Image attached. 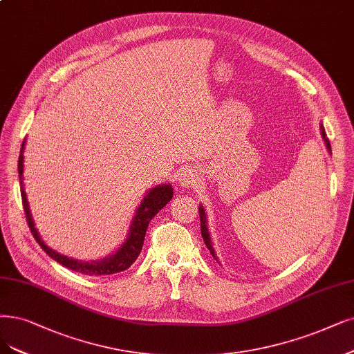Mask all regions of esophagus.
Wrapping results in <instances>:
<instances>
[{
	"label": "esophagus",
	"instance_id": "obj_1",
	"mask_svg": "<svg viewBox=\"0 0 354 354\" xmlns=\"http://www.w3.org/2000/svg\"><path fill=\"white\" fill-rule=\"evenodd\" d=\"M197 182H198V175L192 172V170H189V169L184 170V172H182L179 176V185L182 188H191L197 184Z\"/></svg>",
	"mask_w": 354,
	"mask_h": 354
}]
</instances>
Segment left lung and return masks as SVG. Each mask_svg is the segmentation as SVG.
I'll use <instances>...</instances> for the list:
<instances>
[{
	"mask_svg": "<svg viewBox=\"0 0 354 354\" xmlns=\"http://www.w3.org/2000/svg\"><path fill=\"white\" fill-rule=\"evenodd\" d=\"M319 128H321V136H322V138H324L325 147H326V150H328V153H331V144H330L328 137H326V134H325L324 125L321 124V125H319ZM198 212H200V220H201V236H203V239H204L205 246L208 248V251H210V254L214 257V259H216L217 263H218V258H217L216 251H214V248H213V242H212L210 232H208V226H207V214H205V210H204L203 204H200V207H198Z\"/></svg>",
	"mask_w": 354,
	"mask_h": 354,
	"instance_id": "obj_1",
	"label": "left lung"
}]
</instances>
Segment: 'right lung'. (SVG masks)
I'll return each mask as SVG.
<instances>
[{"instance_id":"obj_1","label":"right lung","mask_w":354,"mask_h":354,"mask_svg":"<svg viewBox=\"0 0 354 354\" xmlns=\"http://www.w3.org/2000/svg\"><path fill=\"white\" fill-rule=\"evenodd\" d=\"M24 144H21V150H20V157H19V178H20V192H21V200H23V207H24V213L26 218H28V225L30 227V232L33 234V238L36 242L41 245L42 250L52 258L55 259L57 263L61 266L67 267L68 270H73L75 272H82L86 274V276H108V274H115V272H121L127 270L128 267L133 266L136 263V259L138 258L141 250H142V243H144V236H146V230L150 223V220L159 213L162 208L170 201V198L174 197V188L170 184H162L157 185L151 189H149L144 195V198L141 200L140 205L137 207V210L134 213L133 220H131L129 230H128V236L122 242V245L118 248V250L97 261H83V259H74L67 255H61L59 252L54 251L52 248H49L41 238L37 229L35 227V221L30 213V207L28 201V195H26L24 191V182H23V162H24Z\"/></svg>"}]
</instances>
